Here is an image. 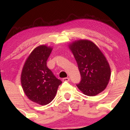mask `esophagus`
Segmentation results:
<instances>
[{"instance_id":"1","label":"esophagus","mask_w":130,"mask_h":130,"mask_svg":"<svg viewBox=\"0 0 130 130\" xmlns=\"http://www.w3.org/2000/svg\"><path fill=\"white\" fill-rule=\"evenodd\" d=\"M63 81H66V82H68L70 81V78L69 77H65V78H63Z\"/></svg>"}]
</instances>
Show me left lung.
<instances>
[{
	"label": "left lung",
	"instance_id": "8db88e82",
	"mask_svg": "<svg viewBox=\"0 0 130 130\" xmlns=\"http://www.w3.org/2000/svg\"><path fill=\"white\" fill-rule=\"evenodd\" d=\"M80 74L77 87L84 94L95 96L106 87L111 69L100 49L89 40H78L70 45Z\"/></svg>",
	"mask_w": 130,
	"mask_h": 130
}]
</instances>
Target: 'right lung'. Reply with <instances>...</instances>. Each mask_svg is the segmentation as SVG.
Wrapping results in <instances>:
<instances>
[{
  "label": "right lung",
  "mask_w": 130,
  "mask_h": 130,
  "mask_svg": "<svg viewBox=\"0 0 130 130\" xmlns=\"http://www.w3.org/2000/svg\"><path fill=\"white\" fill-rule=\"evenodd\" d=\"M52 48L45 45L31 53L22 69V87L26 96L34 102L46 105L54 98L58 87L62 83L47 67Z\"/></svg>",
  "instance_id": "1"
}]
</instances>
